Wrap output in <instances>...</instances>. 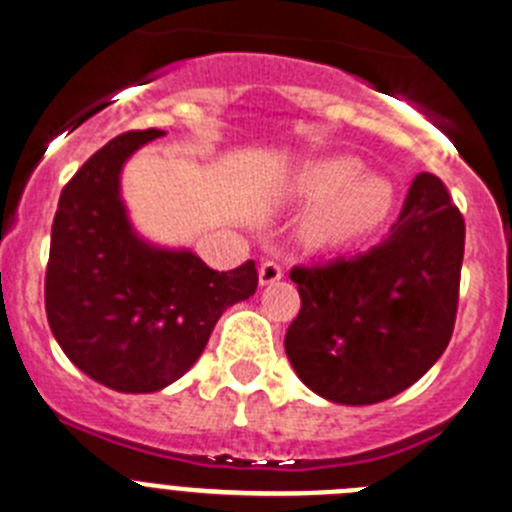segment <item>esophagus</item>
<instances>
[{
	"label": "esophagus",
	"instance_id": "obj_1",
	"mask_svg": "<svg viewBox=\"0 0 512 512\" xmlns=\"http://www.w3.org/2000/svg\"><path fill=\"white\" fill-rule=\"evenodd\" d=\"M282 275H285V267L280 265V262L275 260H267L260 265V285H275L277 280H282Z\"/></svg>",
	"mask_w": 512,
	"mask_h": 512
}]
</instances>
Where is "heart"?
<instances>
[{"mask_svg": "<svg viewBox=\"0 0 512 512\" xmlns=\"http://www.w3.org/2000/svg\"><path fill=\"white\" fill-rule=\"evenodd\" d=\"M295 202H307L302 222L307 242L320 247L350 245L375 232L395 205L393 182L377 172H362L355 157H327L302 167L287 185Z\"/></svg>", "mask_w": 512, "mask_h": 512, "instance_id": "obj_1", "label": "heart"}]
</instances>
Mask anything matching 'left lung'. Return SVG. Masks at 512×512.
Returning a JSON list of instances; mask_svg holds the SVG:
<instances>
[{
    "mask_svg": "<svg viewBox=\"0 0 512 512\" xmlns=\"http://www.w3.org/2000/svg\"><path fill=\"white\" fill-rule=\"evenodd\" d=\"M463 250V215L443 182L420 172L380 245L292 267L302 305L285 352L297 377L337 405H375L408 390L453 335Z\"/></svg>",
    "mask_w": 512,
    "mask_h": 512,
    "instance_id": "1",
    "label": "left lung"
}]
</instances>
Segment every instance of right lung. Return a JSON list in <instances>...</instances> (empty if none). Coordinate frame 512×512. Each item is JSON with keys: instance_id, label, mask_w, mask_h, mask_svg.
<instances>
[{"instance_id": "1", "label": "right lung", "mask_w": 512, "mask_h": 512, "mask_svg": "<svg viewBox=\"0 0 512 512\" xmlns=\"http://www.w3.org/2000/svg\"><path fill=\"white\" fill-rule=\"evenodd\" d=\"M162 130L114 137L59 195L44 305L54 340L94 382L117 393H157L205 350L222 312L257 290L255 262L230 272L185 247L135 230L122 170Z\"/></svg>"}]
</instances>
